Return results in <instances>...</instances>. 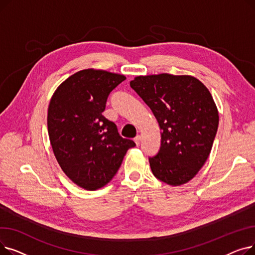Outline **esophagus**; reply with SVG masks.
I'll use <instances>...</instances> for the list:
<instances>
[{"instance_id": "1", "label": "esophagus", "mask_w": 255, "mask_h": 255, "mask_svg": "<svg viewBox=\"0 0 255 255\" xmlns=\"http://www.w3.org/2000/svg\"><path fill=\"white\" fill-rule=\"evenodd\" d=\"M140 139H141V137H140V135H136L135 137H134V139H133V140H134V142L138 145L139 143H140Z\"/></svg>"}]
</instances>
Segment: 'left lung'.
I'll list each match as a JSON object with an SVG mask.
<instances>
[{
	"mask_svg": "<svg viewBox=\"0 0 255 255\" xmlns=\"http://www.w3.org/2000/svg\"><path fill=\"white\" fill-rule=\"evenodd\" d=\"M130 87L153 112L161 145L149 157L153 175L171 186L189 182L203 167L215 139L219 116L206 86L189 75L137 76Z\"/></svg>",
	"mask_w": 255,
	"mask_h": 255,
	"instance_id": "8db88e82",
	"label": "left lung"
}]
</instances>
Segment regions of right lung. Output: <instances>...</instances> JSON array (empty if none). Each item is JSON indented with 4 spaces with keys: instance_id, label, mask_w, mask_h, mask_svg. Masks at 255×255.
Wrapping results in <instances>:
<instances>
[{
    "instance_id": "right-lung-1",
    "label": "right lung",
    "mask_w": 255,
    "mask_h": 255,
    "mask_svg": "<svg viewBox=\"0 0 255 255\" xmlns=\"http://www.w3.org/2000/svg\"><path fill=\"white\" fill-rule=\"evenodd\" d=\"M126 77L86 69L67 78L51 97L49 140L58 162L72 182L87 190L109 183L135 142L119 134L102 113L111 92Z\"/></svg>"
}]
</instances>
